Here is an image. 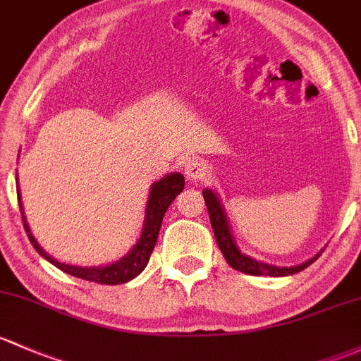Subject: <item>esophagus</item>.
<instances>
[{"label": "esophagus", "mask_w": 361, "mask_h": 361, "mask_svg": "<svg viewBox=\"0 0 361 361\" xmlns=\"http://www.w3.org/2000/svg\"><path fill=\"white\" fill-rule=\"evenodd\" d=\"M184 173L189 180H205L210 176V166L202 158H189L184 163Z\"/></svg>", "instance_id": "esophagus-1"}]
</instances>
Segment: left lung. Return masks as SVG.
<instances>
[{"label": "left lung", "instance_id": "left-lung-1", "mask_svg": "<svg viewBox=\"0 0 361 361\" xmlns=\"http://www.w3.org/2000/svg\"><path fill=\"white\" fill-rule=\"evenodd\" d=\"M203 198H205L208 217H210V224L212 229H214L215 240H217V245L219 248H221L222 255H224L226 262H228L233 269L241 271V273L245 274H252V276H262V274H267V276H288V274L299 273V271L306 269L307 266H311V264L319 257L318 254L314 255L313 259H310V261L292 267L271 266V264H264L261 261H255V259H250L248 255L241 254L240 248L236 247L231 231H229L228 219H226V214L224 210H222L221 202H219L217 196H215L210 189H205V191H203Z\"/></svg>", "mask_w": 361, "mask_h": 361}]
</instances>
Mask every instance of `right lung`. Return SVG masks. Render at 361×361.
<instances>
[{
	"instance_id": "1",
	"label": "right lung",
	"mask_w": 361,
	"mask_h": 361,
	"mask_svg": "<svg viewBox=\"0 0 361 361\" xmlns=\"http://www.w3.org/2000/svg\"><path fill=\"white\" fill-rule=\"evenodd\" d=\"M184 189V177L180 173H170L165 176L161 180L154 182L153 188H151L149 200H147V210H146V221H144V229L142 235H140L139 241H137L135 247L132 248L128 255H125L123 259H120L118 262L109 264V266L104 267H78V266H69V264H62L55 261L54 257L47 254L42 247L38 245V241L35 240V236L29 231V226L25 222L24 210H22V202L20 195L17 191L18 198V207H20L22 214V222H24L25 233H27L29 241L32 243V247L36 248L42 257L47 259L48 262L54 264L55 267H59L64 273L71 274V276L81 278V280L94 281V283L100 285H120L126 283V281L133 280L137 274H140L144 271V267L149 262L151 254L154 250L156 240H158L159 228H161L163 217H165L166 208L170 207V203L176 200V196L182 192Z\"/></svg>"
}]
</instances>
